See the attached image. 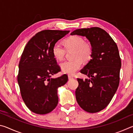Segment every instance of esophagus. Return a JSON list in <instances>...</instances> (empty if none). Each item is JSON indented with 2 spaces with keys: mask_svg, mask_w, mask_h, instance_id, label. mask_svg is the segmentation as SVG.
<instances>
[{
  "mask_svg": "<svg viewBox=\"0 0 133 133\" xmlns=\"http://www.w3.org/2000/svg\"><path fill=\"white\" fill-rule=\"evenodd\" d=\"M68 78H69V80H71V79H73V77H72V76H68Z\"/></svg>",
  "mask_w": 133,
  "mask_h": 133,
  "instance_id": "esophagus-1",
  "label": "esophagus"
}]
</instances>
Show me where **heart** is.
I'll return each instance as SVG.
<instances>
[{"instance_id":"obj_1","label":"heart","mask_w":133,"mask_h":133,"mask_svg":"<svg viewBox=\"0 0 133 133\" xmlns=\"http://www.w3.org/2000/svg\"><path fill=\"white\" fill-rule=\"evenodd\" d=\"M64 48L60 44L53 46L52 53L57 60H62L67 51H71L73 61H66L60 64V68L63 73L73 75L82 66V60L86 62L91 59L93 49L89 42H85L79 36L74 35L67 37L63 41Z\"/></svg>"}]
</instances>
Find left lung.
Instances as JSON below:
<instances>
[{
    "instance_id": "8db88e82",
    "label": "left lung",
    "mask_w": 133,
    "mask_h": 133,
    "mask_svg": "<svg viewBox=\"0 0 133 133\" xmlns=\"http://www.w3.org/2000/svg\"><path fill=\"white\" fill-rule=\"evenodd\" d=\"M70 35L85 37L93 49L91 59L80 70L89 78H77L76 100L84 111L98 112L107 106L118 87L121 63L117 46L97 27L77 29Z\"/></svg>"
}]
</instances>
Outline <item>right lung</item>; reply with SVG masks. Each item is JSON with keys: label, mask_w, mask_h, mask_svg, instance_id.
<instances>
[{"label": "right lung", "mask_w": 133, "mask_h": 133, "mask_svg": "<svg viewBox=\"0 0 133 133\" xmlns=\"http://www.w3.org/2000/svg\"><path fill=\"white\" fill-rule=\"evenodd\" d=\"M69 31H40L28 42L21 56L17 82L24 103L36 114H46L55 109L58 102V88L68 80L66 75L57 78L51 76L60 71L53 47Z\"/></svg>", "instance_id": "1"}]
</instances>
